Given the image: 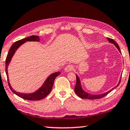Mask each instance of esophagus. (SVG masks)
Returning <instances> with one entry per match:
<instances>
[{"label": "esophagus", "instance_id": "34e87169", "mask_svg": "<svg viewBox=\"0 0 130 130\" xmlns=\"http://www.w3.org/2000/svg\"><path fill=\"white\" fill-rule=\"evenodd\" d=\"M73 67L71 65H68L67 67L65 68V72H69L71 71V70H73Z\"/></svg>", "mask_w": 130, "mask_h": 130}]
</instances>
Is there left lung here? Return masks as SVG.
Wrapping results in <instances>:
<instances>
[{"mask_svg": "<svg viewBox=\"0 0 130 130\" xmlns=\"http://www.w3.org/2000/svg\"><path fill=\"white\" fill-rule=\"evenodd\" d=\"M107 38L109 42L113 43V45L115 46L117 48L119 51V52L121 53L119 46V45H118L117 43H116V42L112 39L109 38ZM76 85L75 86V88H74V92H75V93L78 97H80V98L82 99H86L93 100V99H98L102 98L103 97L106 96L107 94H108L109 92H111L113 89H115V88L118 87L120 83V78L119 81L117 85H116L115 87H113V88H112L111 90H109V91H107V92H105V93H102V94H91V93H88V92H85L84 90L83 89L82 87H81V84L80 78H79V77L78 76L77 74H76Z\"/></svg>", "mask_w": 130, "mask_h": 130, "instance_id": "8db88e82", "label": "left lung"}]
</instances>
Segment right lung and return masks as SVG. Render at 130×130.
Masks as SVG:
<instances>
[{
	"instance_id": "obj_1",
	"label": "right lung",
	"mask_w": 130,
	"mask_h": 130,
	"mask_svg": "<svg viewBox=\"0 0 130 130\" xmlns=\"http://www.w3.org/2000/svg\"><path fill=\"white\" fill-rule=\"evenodd\" d=\"M40 40V38L38 36H31L29 37H27L26 38H24L21 39V40L18 41L17 42L12 44L11 47H10L8 52V53L7 54V58H6V73L7 74V79H8V84L9 85V87L10 89L11 90L13 93L17 94V96H18L20 98L23 99L25 100H32V101H37L42 99L45 98L46 96H47L48 94L50 93V92H51L52 87L53 86L54 81L56 79V77L59 76L60 74V72H55L50 74V76L47 77L46 80L45 81V82L43 83L42 85L32 93H21V92H17L16 91L12 88L11 85L10 83L9 82V78H8V67L10 63L11 62V59L12 57L14 56L15 53L16 52L17 49L25 43L27 41H37L39 42Z\"/></svg>"
}]
</instances>
